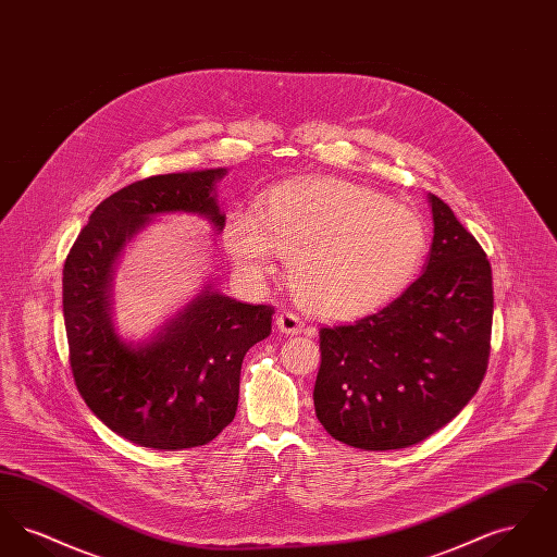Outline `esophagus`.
I'll list each match as a JSON object with an SVG mask.
<instances>
[{"mask_svg": "<svg viewBox=\"0 0 557 557\" xmlns=\"http://www.w3.org/2000/svg\"><path fill=\"white\" fill-rule=\"evenodd\" d=\"M275 325H277V330H280L282 334H288V336L300 334L302 327H305V323L300 321V318H296L290 311H282V313L277 315V319H275Z\"/></svg>", "mask_w": 557, "mask_h": 557, "instance_id": "obj_1", "label": "esophagus"}]
</instances>
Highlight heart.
I'll return each mask as SVG.
<instances>
[{"mask_svg":"<svg viewBox=\"0 0 557 557\" xmlns=\"http://www.w3.org/2000/svg\"><path fill=\"white\" fill-rule=\"evenodd\" d=\"M420 212L338 177L273 187L259 214L232 212L223 244L239 273L261 282L288 259L296 300L319 318L371 313L397 298L428 252Z\"/></svg>","mask_w":557,"mask_h":557,"instance_id":"obj_1","label":"heart"}]
</instances>
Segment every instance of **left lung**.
I'll return each instance as SVG.
<instances>
[{"instance_id": "left-lung-1", "label": "left lung", "mask_w": 557, "mask_h": 557, "mask_svg": "<svg viewBox=\"0 0 557 557\" xmlns=\"http://www.w3.org/2000/svg\"><path fill=\"white\" fill-rule=\"evenodd\" d=\"M434 236L422 275L382 311L321 327L315 413L366 450L422 443L476 395L491 350L493 275L476 238L428 194Z\"/></svg>"}]
</instances>
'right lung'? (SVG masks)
Here are the masks:
<instances>
[{
	"mask_svg": "<svg viewBox=\"0 0 557 557\" xmlns=\"http://www.w3.org/2000/svg\"><path fill=\"white\" fill-rule=\"evenodd\" d=\"M227 169L157 175L112 194L91 212L62 271L71 368L87 407L139 447L180 450L211 443L232 424L239 371L271 332L273 309L205 284L148 338L114 321V269L125 248L162 214H191L225 227L216 184Z\"/></svg>",
	"mask_w": 557,
	"mask_h": 557,
	"instance_id": "obj_1",
	"label": "right lung"
}]
</instances>
